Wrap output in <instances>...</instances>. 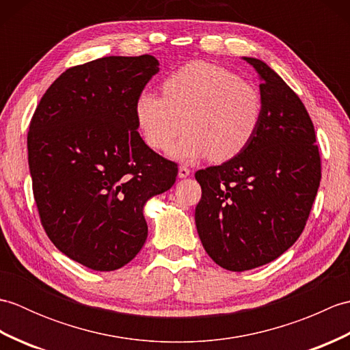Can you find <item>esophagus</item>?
<instances>
[{"label":"esophagus","mask_w":350,"mask_h":350,"mask_svg":"<svg viewBox=\"0 0 350 350\" xmlns=\"http://www.w3.org/2000/svg\"><path fill=\"white\" fill-rule=\"evenodd\" d=\"M189 174H191V170L187 165L179 167V177H180V179H185V177H188Z\"/></svg>","instance_id":"esophagus-1"}]
</instances>
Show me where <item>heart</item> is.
<instances>
[{"mask_svg": "<svg viewBox=\"0 0 350 350\" xmlns=\"http://www.w3.org/2000/svg\"><path fill=\"white\" fill-rule=\"evenodd\" d=\"M263 98L258 88L226 68L192 62L163 81L162 96L139 93L135 118L141 137L153 150L170 147L177 159L209 154L226 162L247 147L262 122Z\"/></svg>", "mask_w": 350, "mask_h": 350, "instance_id": "heart-1", "label": "heart"}]
</instances>
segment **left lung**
Returning <instances> with one entry per match:
<instances>
[{
  "label": "left lung",
  "instance_id": "1",
  "mask_svg": "<svg viewBox=\"0 0 350 350\" xmlns=\"http://www.w3.org/2000/svg\"><path fill=\"white\" fill-rule=\"evenodd\" d=\"M263 116L251 143L222 165L198 170L196 226L207 254L227 271L272 262L301 236L322 179L316 132L299 96L266 63Z\"/></svg>",
  "mask_w": 350,
  "mask_h": 350
}]
</instances>
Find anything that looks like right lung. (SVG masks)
<instances>
[{
    "label": "right lung",
    "mask_w": 350,
    "mask_h": 350,
    "mask_svg": "<svg viewBox=\"0 0 350 350\" xmlns=\"http://www.w3.org/2000/svg\"><path fill=\"white\" fill-rule=\"evenodd\" d=\"M158 60L102 57L73 66L42 96L29 122L28 165L40 222L63 254L116 271L147 239L143 206L173 187L177 163L138 133L135 102Z\"/></svg>",
    "instance_id": "right-lung-1"
}]
</instances>
